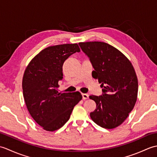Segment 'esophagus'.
I'll list each match as a JSON object with an SVG mask.
<instances>
[{"label": "esophagus", "mask_w": 157, "mask_h": 157, "mask_svg": "<svg viewBox=\"0 0 157 157\" xmlns=\"http://www.w3.org/2000/svg\"><path fill=\"white\" fill-rule=\"evenodd\" d=\"M82 97L84 100H86L89 98V95L87 94H82Z\"/></svg>", "instance_id": "esophagus-1"}]
</instances>
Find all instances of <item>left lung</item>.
<instances>
[{
	"label": "left lung",
	"instance_id": "obj_1",
	"mask_svg": "<svg viewBox=\"0 0 157 157\" xmlns=\"http://www.w3.org/2000/svg\"><path fill=\"white\" fill-rule=\"evenodd\" d=\"M94 71L92 77L101 84L102 94L90 96L96 109L92 121L105 129L120 125L129 116L137 101L138 78L131 62L119 50L102 42H79Z\"/></svg>",
	"mask_w": 157,
	"mask_h": 157
}]
</instances>
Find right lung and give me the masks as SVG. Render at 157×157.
Returning <instances> with one entry per match:
<instances>
[{
  "instance_id": "add662e5",
  "label": "right lung",
  "mask_w": 157,
  "mask_h": 157,
  "mask_svg": "<svg viewBox=\"0 0 157 157\" xmlns=\"http://www.w3.org/2000/svg\"><path fill=\"white\" fill-rule=\"evenodd\" d=\"M79 51L78 44L49 46L35 56L25 70L22 88L26 106L32 117L46 131L64 125L82 98L79 92L60 93L57 89L63 79V63Z\"/></svg>"
}]
</instances>
